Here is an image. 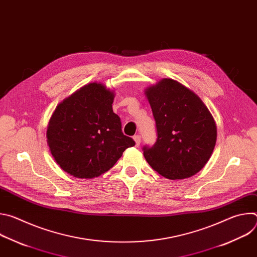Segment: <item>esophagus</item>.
Wrapping results in <instances>:
<instances>
[{
  "label": "esophagus",
  "mask_w": 257,
  "mask_h": 257,
  "mask_svg": "<svg viewBox=\"0 0 257 257\" xmlns=\"http://www.w3.org/2000/svg\"><path fill=\"white\" fill-rule=\"evenodd\" d=\"M133 139H134V141H135V145H136V146H139L140 143H141V136L137 134V135H135V136L133 137Z\"/></svg>",
  "instance_id": "1"
}]
</instances>
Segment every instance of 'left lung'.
Here are the masks:
<instances>
[{"label":"left lung","instance_id":"1","mask_svg":"<svg viewBox=\"0 0 257 257\" xmlns=\"http://www.w3.org/2000/svg\"><path fill=\"white\" fill-rule=\"evenodd\" d=\"M156 120L157 140L144 145L149 165L168 179H185L209 160L216 127L202 100L173 79H163L145 91Z\"/></svg>","mask_w":257,"mask_h":257}]
</instances>
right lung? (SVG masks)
<instances>
[{
  "instance_id": "right-lung-1",
  "label": "right lung",
  "mask_w": 257,
  "mask_h": 257,
  "mask_svg": "<svg viewBox=\"0 0 257 257\" xmlns=\"http://www.w3.org/2000/svg\"><path fill=\"white\" fill-rule=\"evenodd\" d=\"M114 93L89 83L63 100L51 118L47 137L57 164L68 174L90 179L111 169L135 141L122 132L113 112Z\"/></svg>"
}]
</instances>
